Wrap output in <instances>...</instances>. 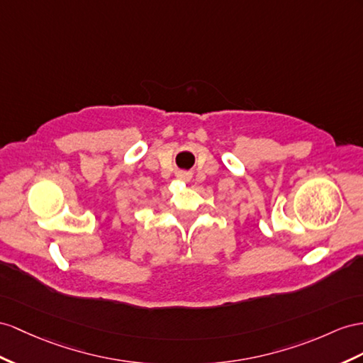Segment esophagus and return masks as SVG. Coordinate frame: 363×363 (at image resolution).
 <instances>
[{"label": "esophagus", "instance_id": "1", "mask_svg": "<svg viewBox=\"0 0 363 363\" xmlns=\"http://www.w3.org/2000/svg\"><path fill=\"white\" fill-rule=\"evenodd\" d=\"M182 176V178H187V174H181Z\"/></svg>", "mask_w": 363, "mask_h": 363}]
</instances>
